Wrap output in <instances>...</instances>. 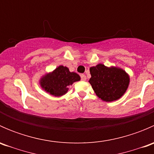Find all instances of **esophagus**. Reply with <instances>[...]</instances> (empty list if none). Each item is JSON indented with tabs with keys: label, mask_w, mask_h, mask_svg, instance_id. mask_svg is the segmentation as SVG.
I'll return each instance as SVG.
<instances>
[{
	"label": "esophagus",
	"mask_w": 154,
	"mask_h": 154,
	"mask_svg": "<svg viewBox=\"0 0 154 154\" xmlns=\"http://www.w3.org/2000/svg\"><path fill=\"white\" fill-rule=\"evenodd\" d=\"M81 80H83V81H85V80H86V77L85 74H82L81 75Z\"/></svg>",
	"instance_id": "1"
}]
</instances>
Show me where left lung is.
<instances>
[{"instance_id":"8db88e82","label":"left lung","mask_w":154,"mask_h":154,"mask_svg":"<svg viewBox=\"0 0 154 154\" xmlns=\"http://www.w3.org/2000/svg\"><path fill=\"white\" fill-rule=\"evenodd\" d=\"M89 83L97 97L106 102L120 98L127 91L130 77L123 69L98 64L90 68Z\"/></svg>"}]
</instances>
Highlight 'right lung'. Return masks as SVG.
<instances>
[{"instance_id":"1","label":"right lung","mask_w":154,"mask_h":154,"mask_svg":"<svg viewBox=\"0 0 154 154\" xmlns=\"http://www.w3.org/2000/svg\"><path fill=\"white\" fill-rule=\"evenodd\" d=\"M80 80V77L77 73L70 72L67 67L60 66L52 73L42 77L40 84L45 91L59 97L67 92L68 86Z\"/></svg>"}]
</instances>
